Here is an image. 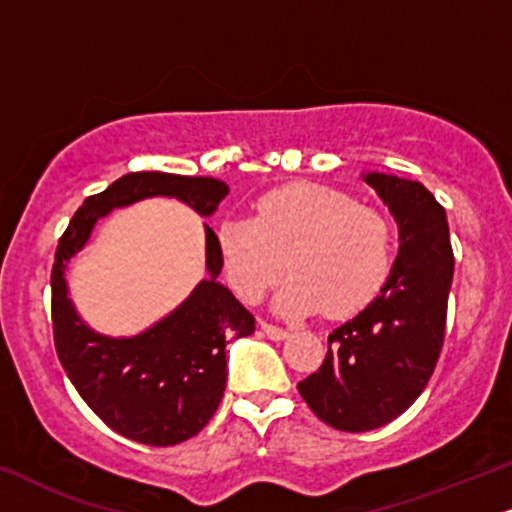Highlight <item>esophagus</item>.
<instances>
[{"instance_id":"1","label":"esophagus","mask_w":512,"mask_h":512,"mask_svg":"<svg viewBox=\"0 0 512 512\" xmlns=\"http://www.w3.org/2000/svg\"><path fill=\"white\" fill-rule=\"evenodd\" d=\"M261 330L266 332L270 339H275V342H280V339H285L289 334L285 327H277V325H270V323H261Z\"/></svg>"}]
</instances>
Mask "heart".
I'll use <instances>...</instances> for the list:
<instances>
[{
	"instance_id": "b5f03b06",
	"label": "heart",
	"mask_w": 512,
	"mask_h": 512,
	"mask_svg": "<svg viewBox=\"0 0 512 512\" xmlns=\"http://www.w3.org/2000/svg\"><path fill=\"white\" fill-rule=\"evenodd\" d=\"M227 285L256 304L287 270L275 308L289 315L358 313L380 294L391 270V227L377 208L342 189L292 182L254 204V218L218 225Z\"/></svg>"
}]
</instances>
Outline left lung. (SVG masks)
Segmentation results:
<instances>
[{
	"label": "left lung",
	"instance_id": "1",
	"mask_svg": "<svg viewBox=\"0 0 512 512\" xmlns=\"http://www.w3.org/2000/svg\"><path fill=\"white\" fill-rule=\"evenodd\" d=\"M363 180L399 223V256L380 294L327 337L325 361L299 382L320 420L370 432L413 406L444 346L453 249L446 211L420 182L387 173Z\"/></svg>",
	"mask_w": 512,
	"mask_h": 512
}]
</instances>
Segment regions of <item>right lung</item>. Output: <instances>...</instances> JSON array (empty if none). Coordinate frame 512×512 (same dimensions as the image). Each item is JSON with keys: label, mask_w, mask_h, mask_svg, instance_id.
I'll return each instance as SVG.
<instances>
[{"label": "right lung", "mask_w": 512, "mask_h": 512, "mask_svg": "<svg viewBox=\"0 0 512 512\" xmlns=\"http://www.w3.org/2000/svg\"><path fill=\"white\" fill-rule=\"evenodd\" d=\"M230 187L216 178L128 173L85 199L59 239L52 268L54 346L82 401L113 432L147 446H175L199 434L223 401L225 344L249 337L256 320L220 285L218 239L206 227V277L173 313L135 337H106L85 325L68 296L66 266L113 208L175 197L211 216Z\"/></svg>", "instance_id": "obj_1"}]
</instances>
